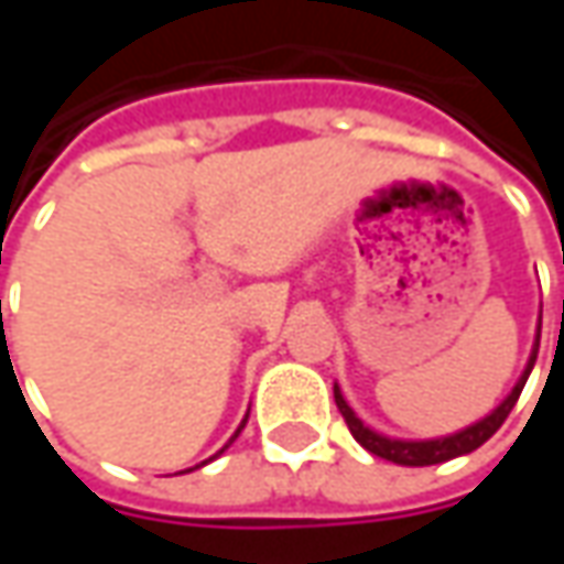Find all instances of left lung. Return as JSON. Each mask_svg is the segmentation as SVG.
<instances>
[{
	"label": "left lung",
	"instance_id": "left-lung-1",
	"mask_svg": "<svg viewBox=\"0 0 564 564\" xmlns=\"http://www.w3.org/2000/svg\"><path fill=\"white\" fill-rule=\"evenodd\" d=\"M540 323H543V311H540ZM536 351H540V326H536V336H533L531 358H528V364H524V370H521L518 382L511 386L509 395L499 401L489 414H484L480 421L467 423V426L455 430V433H448V436H433V440H395V436H386V433H379V430H373V426H367V423L360 421L358 414H355V408H351V404L345 401V395H341L338 382L333 386V392H336L338 411H341V417H345V423H348L351 436H355V440H358L370 455H379V458H386V462H395V465H404V467L443 465V462H452V458H458V455H467V452L480 448V445L487 443L489 436L506 423L509 411L514 408V401H518V395H521V389H524V382H528V377H531L533 364H536Z\"/></svg>",
	"mask_w": 564,
	"mask_h": 564
}]
</instances>
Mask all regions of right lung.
I'll return each instance as SVG.
<instances>
[{"mask_svg": "<svg viewBox=\"0 0 564 564\" xmlns=\"http://www.w3.org/2000/svg\"><path fill=\"white\" fill-rule=\"evenodd\" d=\"M245 423H248V414H245V421H241V426H238V430H235V436H231V440H228L226 445H223V448H219V452H216V455H213V458H219V455H223V452H226L228 445L235 443V440H238V433H241V430H245ZM213 458H206V462H213ZM206 462H200V465H194V467H204ZM194 467H187V470H194Z\"/></svg>", "mask_w": 564, "mask_h": 564, "instance_id": "add662e5", "label": "right lung"}]
</instances>
